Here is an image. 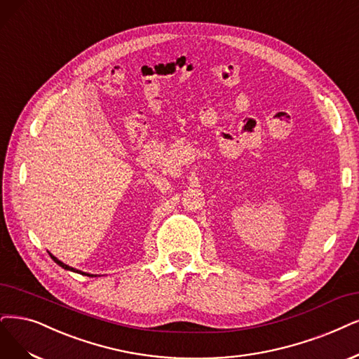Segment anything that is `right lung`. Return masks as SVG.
<instances>
[{"mask_svg":"<svg viewBox=\"0 0 359 359\" xmlns=\"http://www.w3.org/2000/svg\"><path fill=\"white\" fill-rule=\"evenodd\" d=\"M50 255V257L53 259V260H55L57 264H59V266L60 268H63V269H66V271H71V272H76V273H81V275H87V276H96V275H91V273H86V272H83V271H78V269H75V268H72V266H68V264H66V263H63V262H60L57 257H55V256H53L51 253H48Z\"/></svg>","mask_w":359,"mask_h":359,"instance_id":"add662e5","label":"right lung"}]
</instances>
